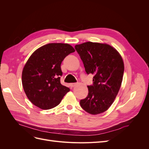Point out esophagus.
Masks as SVG:
<instances>
[{"instance_id": "1", "label": "esophagus", "mask_w": 149, "mask_h": 149, "mask_svg": "<svg viewBox=\"0 0 149 149\" xmlns=\"http://www.w3.org/2000/svg\"><path fill=\"white\" fill-rule=\"evenodd\" d=\"M77 84V83H70V86L71 87H74V86H75Z\"/></svg>"}]
</instances>
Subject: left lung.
Segmentation results:
<instances>
[{
  "mask_svg": "<svg viewBox=\"0 0 149 149\" xmlns=\"http://www.w3.org/2000/svg\"><path fill=\"white\" fill-rule=\"evenodd\" d=\"M88 74H94L88 94L80 101L83 109L91 114L107 111L113 103L120 88L124 62L115 48L107 44L91 42L75 45Z\"/></svg>",
  "mask_w": 149,
  "mask_h": 149,
  "instance_id": "8db88e82",
  "label": "left lung"
}]
</instances>
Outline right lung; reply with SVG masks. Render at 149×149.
Listing matches in <instances>:
<instances>
[{"instance_id":"1","label":"right lung","mask_w":149,"mask_h":149,"mask_svg":"<svg viewBox=\"0 0 149 149\" xmlns=\"http://www.w3.org/2000/svg\"><path fill=\"white\" fill-rule=\"evenodd\" d=\"M75 50L67 43H49L35 50L23 69L22 85L29 100L42 109L58 106L70 88L62 85L61 64Z\"/></svg>"}]
</instances>
